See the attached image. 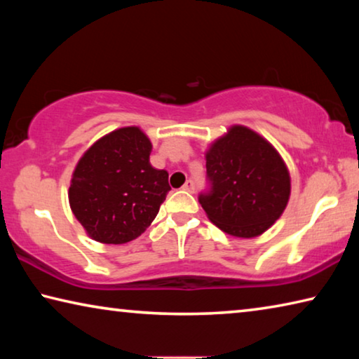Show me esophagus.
I'll return each mask as SVG.
<instances>
[{"label":"esophagus","mask_w":359,"mask_h":359,"mask_svg":"<svg viewBox=\"0 0 359 359\" xmlns=\"http://www.w3.org/2000/svg\"><path fill=\"white\" fill-rule=\"evenodd\" d=\"M184 190L193 193L194 191V182L193 180H187L185 184H184Z\"/></svg>","instance_id":"34e87169"}]
</instances>
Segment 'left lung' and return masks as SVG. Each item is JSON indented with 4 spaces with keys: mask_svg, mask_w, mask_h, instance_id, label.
Masks as SVG:
<instances>
[{
    "mask_svg": "<svg viewBox=\"0 0 359 359\" xmlns=\"http://www.w3.org/2000/svg\"><path fill=\"white\" fill-rule=\"evenodd\" d=\"M209 190L199 204L209 220L236 238H255L287 208L290 174L277 150L245 126H233L205 154Z\"/></svg>",
    "mask_w": 359,
    "mask_h": 359,
    "instance_id": "obj_1",
    "label": "left lung"
}]
</instances>
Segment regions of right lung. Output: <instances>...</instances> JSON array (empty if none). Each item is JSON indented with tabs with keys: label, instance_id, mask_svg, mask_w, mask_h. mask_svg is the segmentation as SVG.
Returning a JSON list of instances; mask_svg holds the SVG:
<instances>
[{
	"label": "right lung",
	"instance_id": "1",
	"mask_svg": "<svg viewBox=\"0 0 359 359\" xmlns=\"http://www.w3.org/2000/svg\"><path fill=\"white\" fill-rule=\"evenodd\" d=\"M150 151L149 137L126 126L101 137L79 160L69 204L90 238L125 244L154 222L171 187L168 172L150 165Z\"/></svg>",
	"mask_w": 359,
	"mask_h": 359
}]
</instances>
